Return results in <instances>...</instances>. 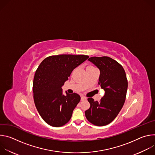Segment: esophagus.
Listing matches in <instances>:
<instances>
[{"instance_id":"esophagus-1","label":"esophagus","mask_w":155,"mask_h":155,"mask_svg":"<svg viewBox=\"0 0 155 155\" xmlns=\"http://www.w3.org/2000/svg\"><path fill=\"white\" fill-rule=\"evenodd\" d=\"M84 100H86V97H84V96H81V101H84Z\"/></svg>"}]
</instances>
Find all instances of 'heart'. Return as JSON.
Here are the masks:
<instances>
[{"mask_svg": "<svg viewBox=\"0 0 155 155\" xmlns=\"http://www.w3.org/2000/svg\"><path fill=\"white\" fill-rule=\"evenodd\" d=\"M91 67H93V66H92V65H89V66H87V68H91Z\"/></svg>", "mask_w": 155, "mask_h": 155, "instance_id": "obj_1", "label": "heart"}]
</instances>
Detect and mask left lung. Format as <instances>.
<instances>
[{"instance_id":"1","label":"left lung","mask_w":155,"mask_h":155,"mask_svg":"<svg viewBox=\"0 0 155 155\" xmlns=\"http://www.w3.org/2000/svg\"><path fill=\"white\" fill-rule=\"evenodd\" d=\"M88 61L100 70L98 84L105 94L100 102L91 97L87 99L90 107L85 111V116L94 125L105 126L117 117L124 104L127 89L126 75L122 65L111 58L91 57Z\"/></svg>"}]
</instances>
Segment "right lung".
Segmentation results:
<instances>
[{
  "label": "right lung",
  "mask_w": 155,
  "mask_h": 155,
  "mask_svg": "<svg viewBox=\"0 0 155 155\" xmlns=\"http://www.w3.org/2000/svg\"><path fill=\"white\" fill-rule=\"evenodd\" d=\"M87 55L60 54L46 58L39 65L33 81L34 100L38 112L49 125L61 127L71 120L80 101L77 93L62 94V86Z\"/></svg>",
  "instance_id": "1"
}]
</instances>
